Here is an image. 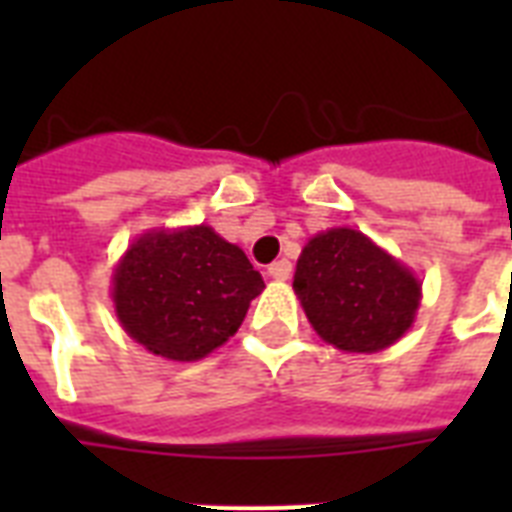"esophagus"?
I'll return each mask as SVG.
<instances>
[{"label": "esophagus", "instance_id": "obj_1", "mask_svg": "<svg viewBox=\"0 0 512 512\" xmlns=\"http://www.w3.org/2000/svg\"><path fill=\"white\" fill-rule=\"evenodd\" d=\"M268 276L273 281H287L292 276V263L289 260H276V263L268 265Z\"/></svg>", "mask_w": 512, "mask_h": 512}]
</instances>
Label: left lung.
<instances>
[{
  "mask_svg": "<svg viewBox=\"0 0 512 512\" xmlns=\"http://www.w3.org/2000/svg\"><path fill=\"white\" fill-rule=\"evenodd\" d=\"M292 289L316 335L345 353L390 348L412 329L422 300L412 268L348 225L308 239Z\"/></svg>",
  "mask_w": 512,
  "mask_h": 512,
  "instance_id": "8db88e82",
  "label": "left lung"
}]
</instances>
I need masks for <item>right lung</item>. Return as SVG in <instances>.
I'll return each mask as SVG.
<instances>
[{
	"instance_id": "right-lung-1",
	"label": "right lung",
	"mask_w": 512,
	"mask_h": 512,
	"mask_svg": "<svg viewBox=\"0 0 512 512\" xmlns=\"http://www.w3.org/2000/svg\"><path fill=\"white\" fill-rule=\"evenodd\" d=\"M263 289L247 255L204 223L140 233L111 276L124 332L170 361H199L228 342Z\"/></svg>"
}]
</instances>
